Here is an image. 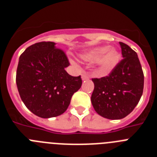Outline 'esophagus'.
<instances>
[{"mask_svg":"<svg viewBox=\"0 0 157 157\" xmlns=\"http://www.w3.org/2000/svg\"><path fill=\"white\" fill-rule=\"evenodd\" d=\"M90 78H89V75L86 74V73H83L82 75V79L84 81V80H88Z\"/></svg>","mask_w":157,"mask_h":157,"instance_id":"obj_1","label":"esophagus"}]
</instances>
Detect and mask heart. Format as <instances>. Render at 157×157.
I'll use <instances>...</instances> for the list:
<instances>
[{
  "instance_id": "1",
  "label": "heart",
  "mask_w": 157,
  "mask_h": 157,
  "mask_svg": "<svg viewBox=\"0 0 157 157\" xmlns=\"http://www.w3.org/2000/svg\"><path fill=\"white\" fill-rule=\"evenodd\" d=\"M80 59L88 63L98 61L100 71L108 74L116 67L120 59V54L109 46H99L85 51L80 55Z\"/></svg>"
}]
</instances>
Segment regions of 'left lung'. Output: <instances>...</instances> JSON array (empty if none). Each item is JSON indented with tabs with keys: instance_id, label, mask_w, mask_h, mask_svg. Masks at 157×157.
I'll list each match as a JSON object with an SVG mask.
<instances>
[{
	"instance_id": "left-lung-1",
	"label": "left lung",
	"mask_w": 157,
	"mask_h": 157,
	"mask_svg": "<svg viewBox=\"0 0 157 157\" xmlns=\"http://www.w3.org/2000/svg\"><path fill=\"white\" fill-rule=\"evenodd\" d=\"M120 45L123 59L109 75L92 78L94 90L91 102L94 110L109 120L128 116L143 93L144 74L138 54L125 43Z\"/></svg>"
}]
</instances>
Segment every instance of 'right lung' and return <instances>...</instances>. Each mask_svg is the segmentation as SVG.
<instances>
[{"instance_id":"add662e5","label":"right lung","mask_w":157,"mask_h":157,"mask_svg":"<svg viewBox=\"0 0 157 157\" xmlns=\"http://www.w3.org/2000/svg\"><path fill=\"white\" fill-rule=\"evenodd\" d=\"M52 41L30 45L19 56L16 85L27 109L41 118L63 114L72 95L82 86L81 76L65 71L70 65L66 54Z\"/></svg>"}]
</instances>
